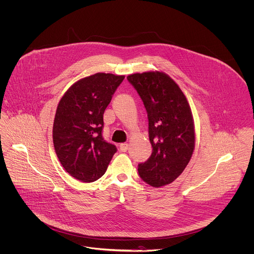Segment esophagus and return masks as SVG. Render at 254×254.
Segmentation results:
<instances>
[{
  "instance_id": "34e87169",
  "label": "esophagus",
  "mask_w": 254,
  "mask_h": 254,
  "mask_svg": "<svg viewBox=\"0 0 254 254\" xmlns=\"http://www.w3.org/2000/svg\"><path fill=\"white\" fill-rule=\"evenodd\" d=\"M127 149H128V144H127V143H121V145H120V150H121L122 152H126Z\"/></svg>"
}]
</instances>
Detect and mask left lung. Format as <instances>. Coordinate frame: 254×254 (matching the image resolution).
Segmentation results:
<instances>
[{"mask_svg":"<svg viewBox=\"0 0 254 254\" xmlns=\"http://www.w3.org/2000/svg\"><path fill=\"white\" fill-rule=\"evenodd\" d=\"M143 102L148 119L150 157L138 164L139 177L158 188L172 183L188 165L195 146L190 106L179 86L162 72L127 76Z\"/></svg>","mask_w":254,"mask_h":254,"instance_id":"1","label":"left lung"}]
</instances>
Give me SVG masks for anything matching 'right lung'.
Here are the masks:
<instances>
[{
    "mask_svg": "<svg viewBox=\"0 0 254 254\" xmlns=\"http://www.w3.org/2000/svg\"><path fill=\"white\" fill-rule=\"evenodd\" d=\"M125 76L96 73L72 85L61 98L53 124V144L64 169L90 183L107 171L116 145L103 137V115Z\"/></svg>",
    "mask_w": 254,
    "mask_h": 254,
    "instance_id": "add662e5",
    "label": "right lung"
}]
</instances>
